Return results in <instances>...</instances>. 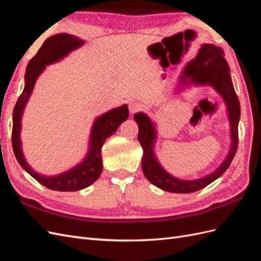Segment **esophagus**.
<instances>
[{"instance_id":"esophagus-1","label":"esophagus","mask_w":261,"mask_h":261,"mask_svg":"<svg viewBox=\"0 0 261 261\" xmlns=\"http://www.w3.org/2000/svg\"><path fill=\"white\" fill-rule=\"evenodd\" d=\"M128 109H129V112H130L132 114H134V113H136V112L140 111L141 105L138 103V102H136V101H133V102H129Z\"/></svg>"}]
</instances>
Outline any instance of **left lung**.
Here are the masks:
<instances>
[{"label": "left lung", "mask_w": 261, "mask_h": 261, "mask_svg": "<svg viewBox=\"0 0 261 261\" xmlns=\"http://www.w3.org/2000/svg\"><path fill=\"white\" fill-rule=\"evenodd\" d=\"M187 84L211 85L222 96L228 112L231 124V149L226 159L211 174L195 180H183L170 175L153 152L155 129L153 123L144 113H136L134 120L138 124V140L144 149L141 168L146 178L163 191L177 194H187L199 191L220 177L230 167L239 146V121L241 115L240 101L232 84L230 67L224 59L223 50L215 44H202L198 54L188 62L183 75L179 78V86Z\"/></svg>", "instance_id": "8db88e82"}]
</instances>
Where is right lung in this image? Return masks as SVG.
I'll return each mask as SVG.
<instances>
[{
    "mask_svg": "<svg viewBox=\"0 0 261 261\" xmlns=\"http://www.w3.org/2000/svg\"><path fill=\"white\" fill-rule=\"evenodd\" d=\"M84 43L83 40L68 34H58L46 39L35 57L28 63L25 74V88L19 96L13 111L12 146L15 156L21 168L39 183L49 189L59 192H76L88 187L96 181L102 172L101 148L108 137L116 132L124 121L128 118V108L126 105L113 109L110 112L99 116L93 123L89 152L85 160L63 174L57 176H43L35 172L26 162L21 152L20 128L21 115L27 100L34 89L35 83L46 65L64 58L70 51L77 49Z\"/></svg>",
    "mask_w": 261,
    "mask_h": 261,
    "instance_id": "right-lung-1",
    "label": "right lung"
}]
</instances>
